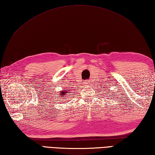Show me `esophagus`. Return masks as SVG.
Segmentation results:
<instances>
[{
    "mask_svg": "<svg viewBox=\"0 0 155 155\" xmlns=\"http://www.w3.org/2000/svg\"><path fill=\"white\" fill-rule=\"evenodd\" d=\"M89 81H86V83H89V82H88Z\"/></svg>",
    "mask_w": 155,
    "mask_h": 155,
    "instance_id": "1",
    "label": "esophagus"
}]
</instances>
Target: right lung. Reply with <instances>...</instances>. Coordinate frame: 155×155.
<instances>
[{
	"instance_id": "add662e5",
	"label": "right lung",
	"mask_w": 155,
	"mask_h": 155,
	"mask_svg": "<svg viewBox=\"0 0 155 155\" xmlns=\"http://www.w3.org/2000/svg\"><path fill=\"white\" fill-rule=\"evenodd\" d=\"M60 97H64V95H65V93H66V92H65V91L64 90H63V91H62L61 92H60Z\"/></svg>"
}]
</instances>
